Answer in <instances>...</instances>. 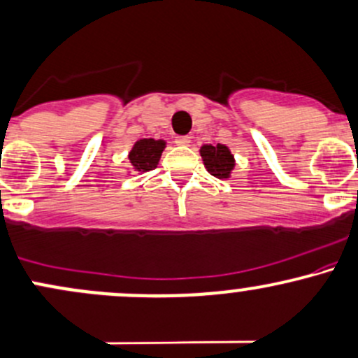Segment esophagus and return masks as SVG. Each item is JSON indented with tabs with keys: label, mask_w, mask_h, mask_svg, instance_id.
Listing matches in <instances>:
<instances>
[{
	"label": "esophagus",
	"mask_w": 358,
	"mask_h": 358,
	"mask_svg": "<svg viewBox=\"0 0 358 358\" xmlns=\"http://www.w3.org/2000/svg\"><path fill=\"white\" fill-rule=\"evenodd\" d=\"M175 144H178V146H188V144H190V137H188V136H176L175 137Z\"/></svg>",
	"instance_id": "34e87169"
}]
</instances>
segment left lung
<instances>
[{
	"mask_svg": "<svg viewBox=\"0 0 358 358\" xmlns=\"http://www.w3.org/2000/svg\"><path fill=\"white\" fill-rule=\"evenodd\" d=\"M200 156H202L207 171L219 180L229 178L234 170V164H236L229 148L224 146V144H217V146L206 144V146L200 148Z\"/></svg>",
	"mask_w": 358,
	"mask_h": 358,
	"instance_id": "left-lung-1",
	"label": "left lung"
}]
</instances>
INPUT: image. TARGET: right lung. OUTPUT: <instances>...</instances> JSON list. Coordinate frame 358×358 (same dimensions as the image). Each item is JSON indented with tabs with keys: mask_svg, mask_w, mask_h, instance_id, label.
Here are the masks:
<instances>
[{
	"mask_svg": "<svg viewBox=\"0 0 358 358\" xmlns=\"http://www.w3.org/2000/svg\"><path fill=\"white\" fill-rule=\"evenodd\" d=\"M166 148V143L163 139H139L132 146L129 152V161H131L134 171L144 173L155 170L158 166L161 152Z\"/></svg>",
	"mask_w": 358,
	"mask_h": 358,
	"instance_id": "add662e5",
	"label": "right lung"
}]
</instances>
